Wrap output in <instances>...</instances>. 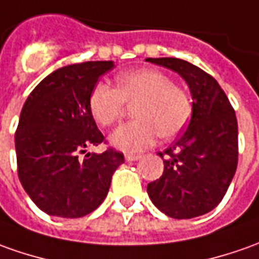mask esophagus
Instances as JSON below:
<instances>
[{
	"mask_svg": "<svg viewBox=\"0 0 259 259\" xmlns=\"http://www.w3.org/2000/svg\"><path fill=\"white\" fill-rule=\"evenodd\" d=\"M142 159L140 154H124V160L126 161H136V160Z\"/></svg>",
	"mask_w": 259,
	"mask_h": 259,
	"instance_id": "esophagus-1",
	"label": "esophagus"
}]
</instances>
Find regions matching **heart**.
Instances as JSON below:
<instances>
[{"label":"heart","mask_w":259,"mask_h":259,"mask_svg":"<svg viewBox=\"0 0 259 259\" xmlns=\"http://www.w3.org/2000/svg\"><path fill=\"white\" fill-rule=\"evenodd\" d=\"M126 105L133 107L135 122L116 129L109 142L122 152L133 153L150 147L159 135L177 136L191 116L187 93L174 85L170 76L156 69H135L120 73L116 88L99 82L93 86L88 106L95 122L109 127L124 113Z\"/></svg>","instance_id":"obj_1"}]
</instances>
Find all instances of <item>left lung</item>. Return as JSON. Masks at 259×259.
I'll return each mask as SVG.
<instances>
[{
	"mask_svg": "<svg viewBox=\"0 0 259 259\" xmlns=\"http://www.w3.org/2000/svg\"><path fill=\"white\" fill-rule=\"evenodd\" d=\"M147 62L179 73L191 93L189 127L159 156L164 171L147 184L152 203L177 220L214 210L226 196L238 163V124L230 100L215 79L177 58H147Z\"/></svg>",
	"mask_w": 259,
	"mask_h": 259,
	"instance_id": "obj_1",
	"label": "left lung"
}]
</instances>
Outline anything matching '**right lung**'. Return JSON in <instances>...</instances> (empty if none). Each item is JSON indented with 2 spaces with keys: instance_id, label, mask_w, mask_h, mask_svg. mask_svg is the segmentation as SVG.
Returning a JSON list of instances; mask_svg holds the SVG:
<instances>
[{
  "instance_id": "right-lung-1",
  "label": "right lung",
  "mask_w": 259,
  "mask_h": 259,
  "mask_svg": "<svg viewBox=\"0 0 259 259\" xmlns=\"http://www.w3.org/2000/svg\"><path fill=\"white\" fill-rule=\"evenodd\" d=\"M113 66L112 61L63 66L44 79L22 107L15 133L18 177L29 198L49 215L79 218L96 210L124 161L115 149L78 159L105 139L88 100Z\"/></svg>"
}]
</instances>
